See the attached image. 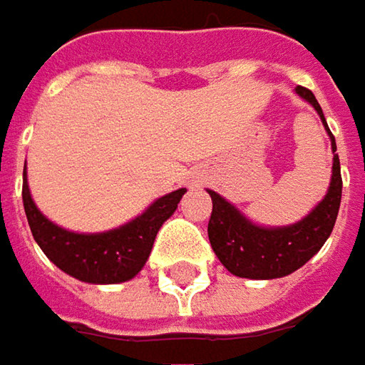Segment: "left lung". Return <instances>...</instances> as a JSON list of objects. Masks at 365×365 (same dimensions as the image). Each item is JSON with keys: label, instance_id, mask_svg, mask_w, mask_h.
I'll list each match as a JSON object with an SVG mask.
<instances>
[{"label": "left lung", "instance_id": "8db88e82", "mask_svg": "<svg viewBox=\"0 0 365 365\" xmlns=\"http://www.w3.org/2000/svg\"><path fill=\"white\" fill-rule=\"evenodd\" d=\"M295 91L314 106L318 116L322 118L326 133L330 135L332 153H334L330 187L324 199L303 220L278 228H266L249 222L224 197L214 191H207L212 197V216L207 224V237L212 249L224 264V268L241 278L270 280L299 270L324 245L339 216L343 178H341V162L336 155L334 137L326 124L322 108L314 97V93L305 87H297Z\"/></svg>", "mask_w": 365, "mask_h": 365}]
</instances>
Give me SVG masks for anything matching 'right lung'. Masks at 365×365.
<instances>
[{
  "label": "right lung",
  "instance_id": "1",
  "mask_svg": "<svg viewBox=\"0 0 365 365\" xmlns=\"http://www.w3.org/2000/svg\"><path fill=\"white\" fill-rule=\"evenodd\" d=\"M185 193L187 189H178L160 197L141 216L120 228L97 235H78L64 230L41 214L29 191L26 166L22 174V201L35 241L60 270L91 284L126 282L141 272L158 230L174 214Z\"/></svg>",
  "mask_w": 365,
  "mask_h": 365
}]
</instances>
